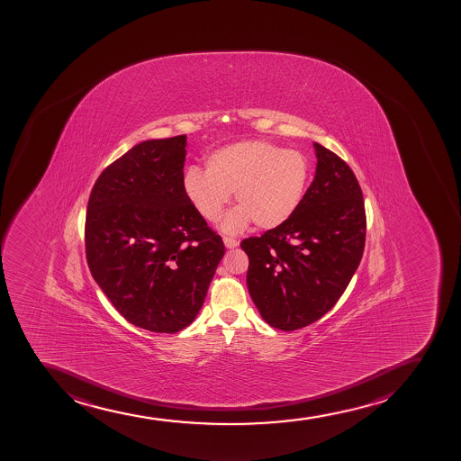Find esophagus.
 I'll return each mask as SVG.
<instances>
[{
    "instance_id": "1",
    "label": "esophagus",
    "mask_w": 461,
    "mask_h": 461,
    "mask_svg": "<svg viewBox=\"0 0 461 461\" xmlns=\"http://www.w3.org/2000/svg\"><path fill=\"white\" fill-rule=\"evenodd\" d=\"M223 242L224 246L228 249L237 248L238 244H240V241H237L235 238L230 237H223Z\"/></svg>"
}]
</instances>
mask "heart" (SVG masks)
Instances as JSON below:
<instances>
[{
  "mask_svg": "<svg viewBox=\"0 0 461 461\" xmlns=\"http://www.w3.org/2000/svg\"><path fill=\"white\" fill-rule=\"evenodd\" d=\"M310 159L268 140H241L212 151L204 173L189 168L184 193L209 223H217L235 193L238 211L224 228L237 230L249 221L258 229L279 228L296 213L310 186Z\"/></svg>",
  "mask_w": 461,
  "mask_h": 461,
  "instance_id": "1",
  "label": "heart"
}]
</instances>
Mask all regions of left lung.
Listing matches in <instances>:
<instances>
[{
    "instance_id": "left-lung-1",
    "label": "left lung",
    "mask_w": 461,
    "mask_h": 461,
    "mask_svg": "<svg viewBox=\"0 0 461 461\" xmlns=\"http://www.w3.org/2000/svg\"><path fill=\"white\" fill-rule=\"evenodd\" d=\"M317 167L296 213L261 237L246 238L248 288L262 319L301 330L328 312L358 268L366 242L363 193L354 171L314 142Z\"/></svg>"
}]
</instances>
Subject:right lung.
Wrapping results in <instances>:
<instances>
[{
	"label": "right lung",
	"instance_id": "1",
	"mask_svg": "<svg viewBox=\"0 0 461 461\" xmlns=\"http://www.w3.org/2000/svg\"><path fill=\"white\" fill-rule=\"evenodd\" d=\"M186 135L142 140L109 165L87 202L89 270L131 325L175 334L194 321L223 240L184 193Z\"/></svg>",
	"mask_w": 461,
	"mask_h": 461
}]
</instances>
